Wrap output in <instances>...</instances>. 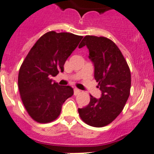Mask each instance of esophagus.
<instances>
[{"label": "esophagus", "instance_id": "34e87169", "mask_svg": "<svg viewBox=\"0 0 154 154\" xmlns=\"http://www.w3.org/2000/svg\"><path fill=\"white\" fill-rule=\"evenodd\" d=\"M80 93H81V90H79V89H74L73 94H74L75 96H77V94H79Z\"/></svg>", "mask_w": 154, "mask_h": 154}]
</instances>
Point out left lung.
Listing matches in <instances>:
<instances>
[{"mask_svg": "<svg viewBox=\"0 0 154 154\" xmlns=\"http://www.w3.org/2000/svg\"><path fill=\"white\" fill-rule=\"evenodd\" d=\"M88 47L94 64V77L102 92L99 99L90 95L89 105L78 109L85 123L94 127L110 124L122 112L129 98L131 73L117 45L105 37L85 36L79 45Z\"/></svg>", "mask_w": 154, "mask_h": 154, "instance_id": "1", "label": "left lung"}]
</instances>
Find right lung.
Returning a JSON list of instances; mask_svg holds the SVG:
<instances>
[{"label": "right lung", "instance_id": "right-lung-1", "mask_svg": "<svg viewBox=\"0 0 154 154\" xmlns=\"http://www.w3.org/2000/svg\"><path fill=\"white\" fill-rule=\"evenodd\" d=\"M83 38L70 32L45 33L30 49L20 65L18 88L30 117L38 123H49L59 117L65 100L72 96L70 86L53 82Z\"/></svg>", "mask_w": 154, "mask_h": 154}]
</instances>
